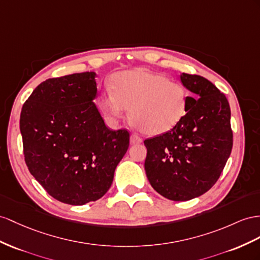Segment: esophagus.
<instances>
[{"mask_svg": "<svg viewBox=\"0 0 260 260\" xmlns=\"http://www.w3.org/2000/svg\"><path fill=\"white\" fill-rule=\"evenodd\" d=\"M139 143H142V138L141 137L135 135V134L131 135V144L132 145H136V144H139Z\"/></svg>", "mask_w": 260, "mask_h": 260, "instance_id": "1", "label": "esophagus"}]
</instances>
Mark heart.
Here are the masks:
<instances>
[{
    "instance_id": "1",
    "label": "heart",
    "mask_w": 260,
    "mask_h": 260,
    "mask_svg": "<svg viewBox=\"0 0 260 260\" xmlns=\"http://www.w3.org/2000/svg\"><path fill=\"white\" fill-rule=\"evenodd\" d=\"M188 91L159 73L137 68L117 73L113 91L104 92L100 108L112 122L122 119L128 110L129 119L143 134L168 133L187 113Z\"/></svg>"
}]
</instances>
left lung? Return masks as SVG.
<instances>
[{
    "label": "left lung",
    "mask_w": 260,
    "mask_h": 260,
    "mask_svg": "<svg viewBox=\"0 0 260 260\" xmlns=\"http://www.w3.org/2000/svg\"><path fill=\"white\" fill-rule=\"evenodd\" d=\"M180 81L193 93L188 96L182 121L144 142L148 181L172 201H188L209 191L221 176L233 146L226 96L203 77L181 73Z\"/></svg>",
    "instance_id": "left-lung-1"
}]
</instances>
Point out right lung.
Masks as SVG:
<instances>
[{
  "instance_id": "1",
  "label": "right lung",
  "mask_w": 260,
  "mask_h": 260,
  "mask_svg": "<svg viewBox=\"0 0 260 260\" xmlns=\"http://www.w3.org/2000/svg\"><path fill=\"white\" fill-rule=\"evenodd\" d=\"M95 72L48 79L23 105L19 129L25 162L58 201L83 205L102 198L129 145L127 131H110L94 104Z\"/></svg>"
}]
</instances>
